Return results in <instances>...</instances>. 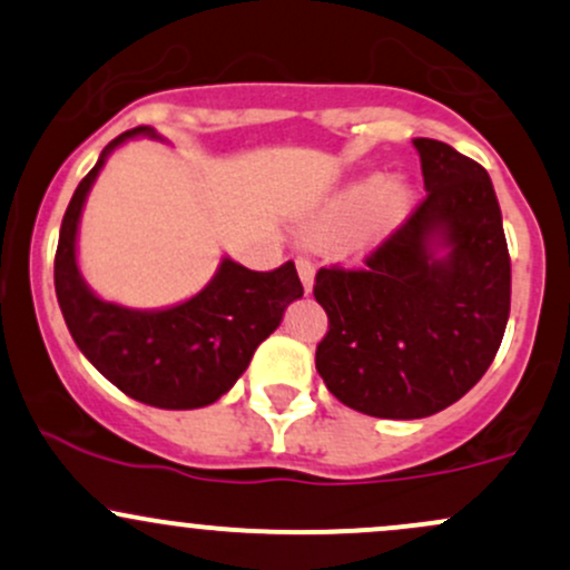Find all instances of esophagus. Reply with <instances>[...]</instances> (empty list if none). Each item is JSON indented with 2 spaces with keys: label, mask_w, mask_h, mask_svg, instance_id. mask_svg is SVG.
Segmentation results:
<instances>
[{
  "label": "esophagus",
  "mask_w": 570,
  "mask_h": 570,
  "mask_svg": "<svg viewBox=\"0 0 570 570\" xmlns=\"http://www.w3.org/2000/svg\"><path fill=\"white\" fill-rule=\"evenodd\" d=\"M297 273H299V281H303L305 292L313 289V278H316V267H313V263L307 257H299L297 259Z\"/></svg>",
  "instance_id": "1"
}]
</instances>
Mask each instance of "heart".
<instances>
[{"mask_svg":"<svg viewBox=\"0 0 570 570\" xmlns=\"http://www.w3.org/2000/svg\"><path fill=\"white\" fill-rule=\"evenodd\" d=\"M412 200H415V189H412L410 181H385L383 176H364V179H356L343 189H337L324 203L318 217L307 225V233L316 235V238H326V235H332L358 218V238L375 240L383 233H389L410 212Z\"/></svg>","mask_w":570,"mask_h":570,"instance_id":"heart-1","label":"heart"}]
</instances>
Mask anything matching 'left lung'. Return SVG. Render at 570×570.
<instances>
[{"instance_id":"1","label":"left lung","mask_w":570,"mask_h":570,"mask_svg":"<svg viewBox=\"0 0 570 570\" xmlns=\"http://www.w3.org/2000/svg\"><path fill=\"white\" fill-rule=\"evenodd\" d=\"M426 198L364 259L322 267L330 332L316 370L345 407L415 421L458 402L493 364L509 322L512 263L493 181L436 139H412Z\"/></svg>"}]
</instances>
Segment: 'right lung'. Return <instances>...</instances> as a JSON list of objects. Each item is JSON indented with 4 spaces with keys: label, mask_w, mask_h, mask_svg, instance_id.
Here are the masks:
<instances>
[{
    "label": "right lung",
    "mask_w": 570,
    "mask_h": 570,
    "mask_svg": "<svg viewBox=\"0 0 570 570\" xmlns=\"http://www.w3.org/2000/svg\"><path fill=\"white\" fill-rule=\"evenodd\" d=\"M134 136L160 139L149 126L120 134L71 195L56 248V297L77 348L122 394L160 410L206 407L244 375L257 345L303 297V284L294 263L257 273L225 257L214 278L179 305L139 311L98 297L77 265V227L98 171Z\"/></svg>",
    "instance_id": "obj_1"
}]
</instances>
